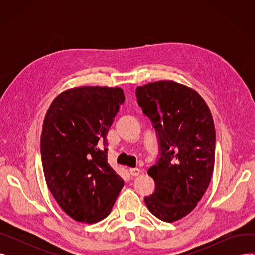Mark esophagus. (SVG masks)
<instances>
[{"label": "esophagus", "mask_w": 255, "mask_h": 255, "mask_svg": "<svg viewBox=\"0 0 255 255\" xmlns=\"http://www.w3.org/2000/svg\"><path fill=\"white\" fill-rule=\"evenodd\" d=\"M129 172H130V175H131V176H133V177H137V176H139L140 169H139V168H130V169H129Z\"/></svg>", "instance_id": "obj_1"}]
</instances>
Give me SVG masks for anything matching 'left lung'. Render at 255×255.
I'll return each mask as SVG.
<instances>
[{
  "label": "left lung",
  "mask_w": 255,
  "mask_h": 255,
  "mask_svg": "<svg viewBox=\"0 0 255 255\" xmlns=\"http://www.w3.org/2000/svg\"><path fill=\"white\" fill-rule=\"evenodd\" d=\"M135 93L161 150L148 170L156 186L144 203L160 220L175 222L194 210L210 185L216 141L213 117L195 90L173 80L139 86Z\"/></svg>",
  "instance_id": "left-lung-1"
}]
</instances>
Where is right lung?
I'll return each instance as SVG.
<instances>
[{
  "mask_svg": "<svg viewBox=\"0 0 255 255\" xmlns=\"http://www.w3.org/2000/svg\"><path fill=\"white\" fill-rule=\"evenodd\" d=\"M121 88L68 89L46 112L40 149L49 191L72 219L96 223L112 211L124 181L107 163L106 135L121 104Z\"/></svg>",
  "mask_w": 255,
  "mask_h": 255,
  "instance_id": "right-lung-1",
  "label": "right lung"
}]
</instances>
